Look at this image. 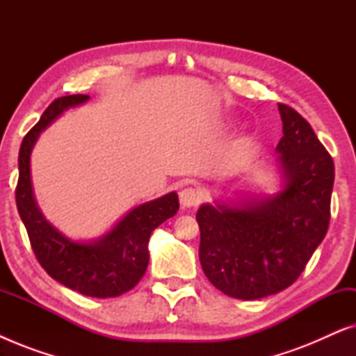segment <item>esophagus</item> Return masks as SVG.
Segmentation results:
<instances>
[{"label": "esophagus", "instance_id": "obj_1", "mask_svg": "<svg viewBox=\"0 0 356 356\" xmlns=\"http://www.w3.org/2000/svg\"><path fill=\"white\" fill-rule=\"evenodd\" d=\"M201 197H202V194L196 188L188 186V188H183L181 191H179V202H181L183 207L197 206V204L201 202Z\"/></svg>", "mask_w": 356, "mask_h": 356}]
</instances>
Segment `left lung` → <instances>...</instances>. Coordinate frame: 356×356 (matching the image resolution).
Returning <instances> with one entry per match:
<instances>
[{
    "mask_svg": "<svg viewBox=\"0 0 356 356\" xmlns=\"http://www.w3.org/2000/svg\"><path fill=\"white\" fill-rule=\"evenodd\" d=\"M284 136L277 144L285 188L240 207L204 204L199 261L213 286L238 300L285 290L301 275L330 220L334 160L298 111L279 104Z\"/></svg>",
    "mask_w": 356,
    "mask_h": 356,
    "instance_id": "8db88e82",
    "label": "left lung"
}]
</instances>
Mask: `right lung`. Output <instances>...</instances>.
Returning <instances> with one entry per match:
<instances>
[{"label": "right lung", "instance_id": "add662e5", "mask_svg": "<svg viewBox=\"0 0 356 356\" xmlns=\"http://www.w3.org/2000/svg\"><path fill=\"white\" fill-rule=\"evenodd\" d=\"M89 95H66L53 100L19 149L16 204L37 261L47 274L67 289L94 298L120 296L134 289L149 264V238L160 223L179 209L178 194L170 193L133 209L111 232L92 243H77L61 235L38 211L31 183V152L38 134L71 106Z\"/></svg>", "mask_w": 356, "mask_h": 356}]
</instances>
